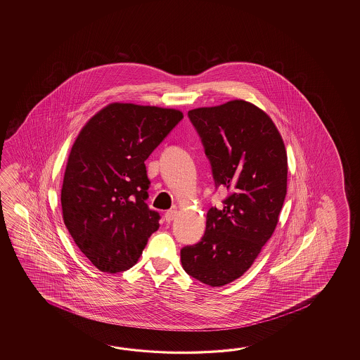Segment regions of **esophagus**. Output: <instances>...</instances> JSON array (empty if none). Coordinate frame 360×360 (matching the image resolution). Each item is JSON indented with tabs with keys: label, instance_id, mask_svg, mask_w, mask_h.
<instances>
[{
	"label": "esophagus",
	"instance_id": "1",
	"mask_svg": "<svg viewBox=\"0 0 360 360\" xmlns=\"http://www.w3.org/2000/svg\"><path fill=\"white\" fill-rule=\"evenodd\" d=\"M177 211L176 210H169L166 214H165V220L167 222H171L172 220H175L176 217Z\"/></svg>",
	"mask_w": 360,
	"mask_h": 360
}]
</instances>
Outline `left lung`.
I'll list each match as a JSON object with an SVG mask.
<instances>
[{"label":"left lung","instance_id":"8db88e82","mask_svg":"<svg viewBox=\"0 0 360 360\" xmlns=\"http://www.w3.org/2000/svg\"><path fill=\"white\" fill-rule=\"evenodd\" d=\"M188 117L211 163L214 186L228 191L207 212L206 231L185 245L183 268L221 287L243 276L273 236L287 194V153L271 118L245 100L197 108Z\"/></svg>","mask_w":360,"mask_h":360}]
</instances>
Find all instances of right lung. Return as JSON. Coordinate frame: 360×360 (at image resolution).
<instances>
[{
	"mask_svg": "<svg viewBox=\"0 0 360 360\" xmlns=\"http://www.w3.org/2000/svg\"><path fill=\"white\" fill-rule=\"evenodd\" d=\"M183 117L176 109L113 103L78 134L61 188L63 220L100 271L134 266L160 228V214L146 203L144 162Z\"/></svg>",
	"mask_w": 360,
	"mask_h": 360,
	"instance_id": "right-lung-1",
	"label": "right lung"
}]
</instances>
